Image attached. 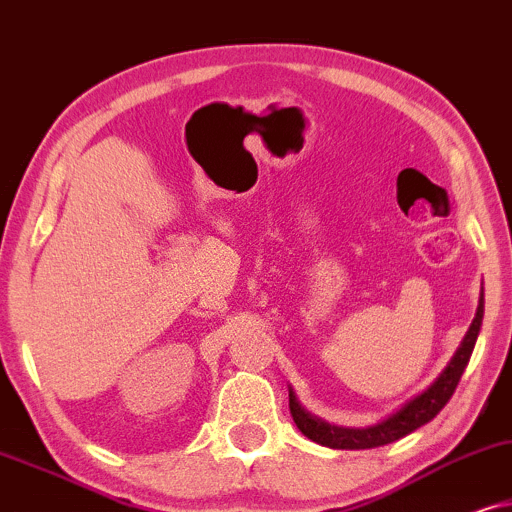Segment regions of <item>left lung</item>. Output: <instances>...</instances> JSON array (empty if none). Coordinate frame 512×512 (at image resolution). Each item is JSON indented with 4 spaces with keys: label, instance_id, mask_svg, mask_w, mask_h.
I'll return each mask as SVG.
<instances>
[{
    "label": "left lung",
    "instance_id": "obj_1",
    "mask_svg": "<svg viewBox=\"0 0 512 512\" xmlns=\"http://www.w3.org/2000/svg\"><path fill=\"white\" fill-rule=\"evenodd\" d=\"M482 316H485V297H480L478 313H475L473 323H470L459 351L454 353V358L449 360V365L442 370L440 377L435 379L424 393L410 400L405 407H400L393 417L381 421V424L370 426V428L330 426L325 424V421L313 419L311 414H306L302 407L297 405L295 395L290 391L292 421H295L297 428L306 435V438L332 449H372V447H381V445H388V442L405 438L407 433L417 431L419 426L428 424V421H431L435 414L449 403V398L454 395L456 386H459L463 370H466L470 353L475 349V342H478Z\"/></svg>",
    "mask_w": 512,
    "mask_h": 512
}]
</instances>
